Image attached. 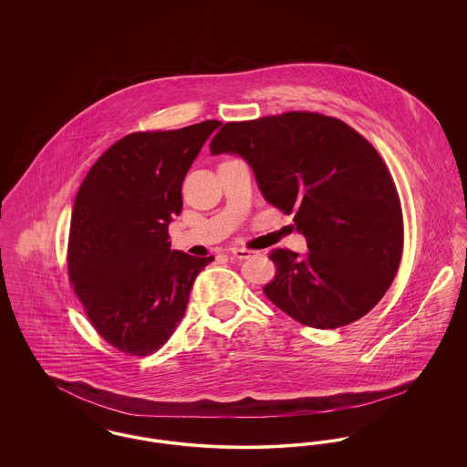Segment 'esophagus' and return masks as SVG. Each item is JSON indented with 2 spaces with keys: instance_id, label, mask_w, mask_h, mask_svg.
<instances>
[{
  "instance_id": "34e87169",
  "label": "esophagus",
  "mask_w": 467,
  "mask_h": 467,
  "mask_svg": "<svg viewBox=\"0 0 467 467\" xmlns=\"http://www.w3.org/2000/svg\"><path fill=\"white\" fill-rule=\"evenodd\" d=\"M231 254H233L236 259H250V257H254L257 252L246 250V248H231Z\"/></svg>"
}]
</instances>
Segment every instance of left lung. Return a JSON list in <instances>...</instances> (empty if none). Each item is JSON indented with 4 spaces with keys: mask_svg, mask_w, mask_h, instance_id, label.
I'll use <instances>...</instances> for the list:
<instances>
[{
    "mask_svg": "<svg viewBox=\"0 0 467 467\" xmlns=\"http://www.w3.org/2000/svg\"><path fill=\"white\" fill-rule=\"evenodd\" d=\"M212 156L248 162L267 202L294 213L306 254L273 250L265 294L294 320L337 329L373 310L402 255L400 194L375 147L339 119L289 111L227 122Z\"/></svg>",
    "mask_w": 467,
    "mask_h": 467,
    "instance_id": "1",
    "label": "left lung"
}]
</instances>
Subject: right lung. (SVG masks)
<instances>
[{"instance_id": "add662e5", "label": "right lung", "mask_w": 467, "mask_h": 467, "mask_svg": "<svg viewBox=\"0 0 467 467\" xmlns=\"http://www.w3.org/2000/svg\"><path fill=\"white\" fill-rule=\"evenodd\" d=\"M219 120L124 136L96 161L71 215L67 271L94 329L150 356L175 333L201 269L215 257L171 250L182 183Z\"/></svg>"}]
</instances>
